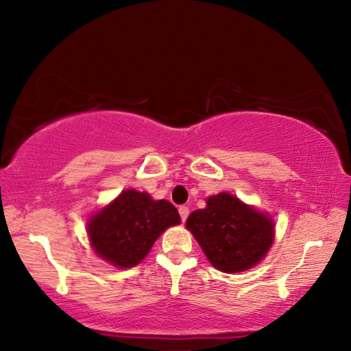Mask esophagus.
<instances>
[{
	"label": "esophagus",
	"instance_id": "34e87169",
	"mask_svg": "<svg viewBox=\"0 0 351 351\" xmlns=\"http://www.w3.org/2000/svg\"><path fill=\"white\" fill-rule=\"evenodd\" d=\"M178 211H180V215H181V220L182 221H185V220H187V217H189V213H190V210H189V208L187 206H180V210H178Z\"/></svg>",
	"mask_w": 351,
	"mask_h": 351
}]
</instances>
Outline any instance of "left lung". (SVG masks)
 <instances>
[{
  "label": "left lung",
  "instance_id": "1",
  "mask_svg": "<svg viewBox=\"0 0 351 351\" xmlns=\"http://www.w3.org/2000/svg\"><path fill=\"white\" fill-rule=\"evenodd\" d=\"M185 226L208 261L225 273L244 271L256 265L274 241L270 215L229 193L208 197L206 206L193 211Z\"/></svg>",
  "mask_w": 351,
  "mask_h": 351
}]
</instances>
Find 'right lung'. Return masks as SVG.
Returning a JSON list of instances; mask_svg holds the SVG:
<instances>
[{
  "mask_svg": "<svg viewBox=\"0 0 351 351\" xmlns=\"http://www.w3.org/2000/svg\"><path fill=\"white\" fill-rule=\"evenodd\" d=\"M180 223V213L169 200L123 190L88 219L87 234L96 255L117 268H130L143 261L164 230Z\"/></svg>",
  "mask_w": 351,
  "mask_h": 351,
  "instance_id": "1",
  "label": "right lung"
}]
</instances>
